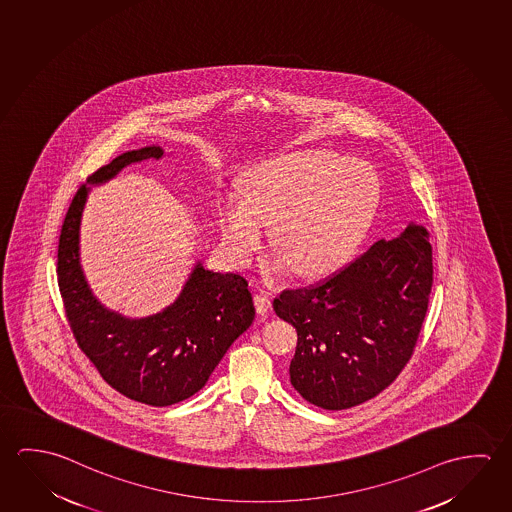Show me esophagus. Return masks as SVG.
I'll list each match as a JSON object with an SVG mask.
<instances>
[{"instance_id":"1","label":"esophagus","mask_w":512,"mask_h":512,"mask_svg":"<svg viewBox=\"0 0 512 512\" xmlns=\"http://www.w3.org/2000/svg\"><path fill=\"white\" fill-rule=\"evenodd\" d=\"M253 302H255V309L260 314H264V312H268L271 309V300H269V296H266V294H255Z\"/></svg>"}]
</instances>
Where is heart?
I'll use <instances>...</instances> for the list:
<instances>
[{
    "mask_svg": "<svg viewBox=\"0 0 512 512\" xmlns=\"http://www.w3.org/2000/svg\"><path fill=\"white\" fill-rule=\"evenodd\" d=\"M246 196L237 191L219 202L221 241L235 264H246L273 227L280 252L266 275L287 269L307 277L343 266L359 250L378 205L375 169L361 160L328 151H302L269 160L246 178Z\"/></svg>",
    "mask_w": 512,
    "mask_h": 512,
    "instance_id": "heart-1",
    "label": "heart"
}]
</instances>
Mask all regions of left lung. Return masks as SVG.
Masks as SVG:
<instances>
[{
    "label": "left lung",
    "instance_id": "obj_1",
    "mask_svg": "<svg viewBox=\"0 0 512 512\" xmlns=\"http://www.w3.org/2000/svg\"><path fill=\"white\" fill-rule=\"evenodd\" d=\"M432 280L427 228L409 223L332 277L282 291L273 309L298 332L294 389L327 411L382 393L411 359Z\"/></svg>",
    "mask_w": 512,
    "mask_h": 512
}]
</instances>
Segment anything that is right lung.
<instances>
[{
  "label": "right lung",
  "mask_w": 512,
  "mask_h": 512,
  "mask_svg": "<svg viewBox=\"0 0 512 512\" xmlns=\"http://www.w3.org/2000/svg\"><path fill=\"white\" fill-rule=\"evenodd\" d=\"M164 157L160 146L126 151L87 178L105 184L126 166ZM89 187L69 205L59 239L57 278L69 325L103 380L135 402L166 407L198 393L255 318L248 282L198 260L182 293L162 312L126 318L101 305L80 264V221Z\"/></svg>",
  "instance_id": "1"
}]
</instances>
